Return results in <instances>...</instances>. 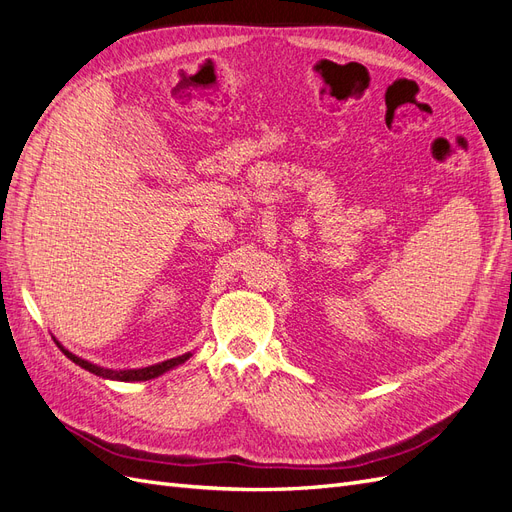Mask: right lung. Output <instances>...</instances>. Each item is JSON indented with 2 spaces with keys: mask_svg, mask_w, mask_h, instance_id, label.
Masks as SVG:
<instances>
[{
  "mask_svg": "<svg viewBox=\"0 0 512 512\" xmlns=\"http://www.w3.org/2000/svg\"><path fill=\"white\" fill-rule=\"evenodd\" d=\"M55 344L61 348V352H64L72 363H76L79 367L91 371V374H96V376H100V378H104V380H119V382H145V380H151V378H158V376L166 374V371L175 369L177 365L185 363V361H188L190 356H192V352H185V354H181V356H175V359H168V361H162V363H156V365H149V367H141V369H106V367L94 365V363H89V361L81 359V356L72 354L70 350H66L64 346H61V344L57 342V339H55Z\"/></svg>",
  "mask_w": 512,
  "mask_h": 512,
  "instance_id": "obj_1",
  "label": "right lung"
}]
</instances>
